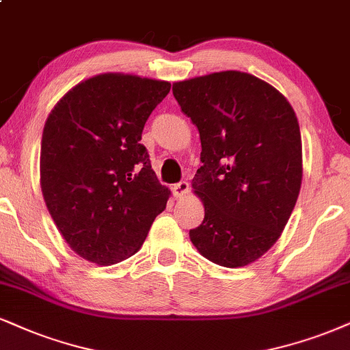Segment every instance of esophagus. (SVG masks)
<instances>
[{
  "mask_svg": "<svg viewBox=\"0 0 350 350\" xmlns=\"http://www.w3.org/2000/svg\"><path fill=\"white\" fill-rule=\"evenodd\" d=\"M172 191H174L175 198H183L188 195L189 191V183L188 182H178L172 187Z\"/></svg>",
  "mask_w": 350,
  "mask_h": 350,
  "instance_id": "esophagus-1",
  "label": "esophagus"
}]
</instances>
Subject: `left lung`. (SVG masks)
Listing matches in <instances>:
<instances>
[{
    "label": "left lung",
    "mask_w": 350,
    "mask_h": 350,
    "mask_svg": "<svg viewBox=\"0 0 350 350\" xmlns=\"http://www.w3.org/2000/svg\"><path fill=\"white\" fill-rule=\"evenodd\" d=\"M172 90L201 139L193 189L204 219L189 239L215 265L247 266L278 241L299 198L295 111L278 89L248 72H213Z\"/></svg>",
    "instance_id": "obj_1"
}]
</instances>
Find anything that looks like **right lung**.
<instances>
[{"label": "right lung", "mask_w": 350, "mask_h": 350, "mask_svg": "<svg viewBox=\"0 0 350 350\" xmlns=\"http://www.w3.org/2000/svg\"><path fill=\"white\" fill-rule=\"evenodd\" d=\"M170 92L167 81L105 72L72 88L42 135L40 187L72 252L98 266L133 256L170 189L159 183L141 135Z\"/></svg>", "instance_id": "right-lung-1"}]
</instances>
